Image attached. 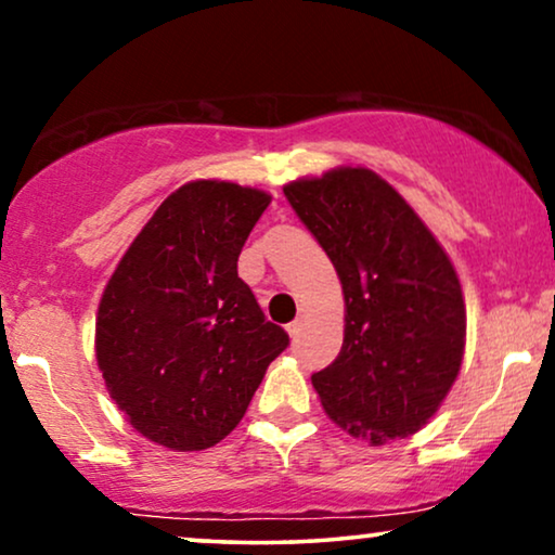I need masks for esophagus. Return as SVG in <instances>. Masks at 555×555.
<instances>
[{
    "instance_id": "34e87169",
    "label": "esophagus",
    "mask_w": 555,
    "mask_h": 555,
    "mask_svg": "<svg viewBox=\"0 0 555 555\" xmlns=\"http://www.w3.org/2000/svg\"><path fill=\"white\" fill-rule=\"evenodd\" d=\"M300 331H302V318H295V321H293L291 325H287V333H291V336L295 338Z\"/></svg>"
}]
</instances>
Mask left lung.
Returning a JSON list of instances; mask_svg holds the SVG:
<instances>
[{"instance_id":"obj_1","label":"left lung","mask_w":555,"mask_h":555,"mask_svg":"<svg viewBox=\"0 0 555 555\" xmlns=\"http://www.w3.org/2000/svg\"><path fill=\"white\" fill-rule=\"evenodd\" d=\"M283 192L344 285V346L310 376L323 409L371 444L414 435L452 389L465 351V300L450 257L369 169H336Z\"/></svg>"}]
</instances>
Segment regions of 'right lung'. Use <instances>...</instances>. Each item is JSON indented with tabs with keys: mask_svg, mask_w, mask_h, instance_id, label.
<instances>
[{
	"mask_svg": "<svg viewBox=\"0 0 555 555\" xmlns=\"http://www.w3.org/2000/svg\"><path fill=\"white\" fill-rule=\"evenodd\" d=\"M270 196L192 181L149 219L105 285L95 353L111 397L151 442L192 452L237 427L291 336L264 318L237 257Z\"/></svg>",
	"mask_w": 555,
	"mask_h": 555,
	"instance_id": "right-lung-1",
	"label": "right lung"
}]
</instances>
